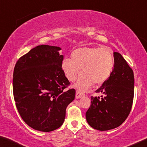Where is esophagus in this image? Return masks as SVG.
Returning <instances> with one entry per match:
<instances>
[{
	"instance_id": "1",
	"label": "esophagus",
	"mask_w": 147,
	"mask_h": 147,
	"mask_svg": "<svg viewBox=\"0 0 147 147\" xmlns=\"http://www.w3.org/2000/svg\"><path fill=\"white\" fill-rule=\"evenodd\" d=\"M84 96V94H83L82 92H81L80 90H77L76 91V98H80L83 97V96Z\"/></svg>"
}]
</instances>
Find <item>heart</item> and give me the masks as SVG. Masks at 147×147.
Masks as SVG:
<instances>
[{
    "label": "heart",
    "instance_id": "obj_1",
    "mask_svg": "<svg viewBox=\"0 0 147 147\" xmlns=\"http://www.w3.org/2000/svg\"><path fill=\"white\" fill-rule=\"evenodd\" d=\"M114 68V57L108 47L78 48L72 52L71 59H65L62 69L70 81L81 74L76 84L84 91L95 84H102L108 79ZM81 70H80V69Z\"/></svg>",
    "mask_w": 147,
    "mask_h": 147
}]
</instances>
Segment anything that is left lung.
<instances>
[{
    "label": "left lung",
    "instance_id": "obj_1",
    "mask_svg": "<svg viewBox=\"0 0 147 147\" xmlns=\"http://www.w3.org/2000/svg\"><path fill=\"white\" fill-rule=\"evenodd\" d=\"M114 68L111 76L96 93L100 97H91L86 113V121L92 127L108 131L117 127L129 114L134 97V74L119 53H113Z\"/></svg>",
    "mask_w": 147,
    "mask_h": 147
}]
</instances>
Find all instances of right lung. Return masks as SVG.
I'll list each match as a JSON object with an SVG mask.
<instances>
[{
    "instance_id": "right-lung-1",
    "label": "right lung",
    "mask_w": 147,
    "mask_h": 147,
    "mask_svg": "<svg viewBox=\"0 0 147 147\" xmlns=\"http://www.w3.org/2000/svg\"><path fill=\"white\" fill-rule=\"evenodd\" d=\"M56 46L38 45L22 56L13 73V94L18 111L34 129L49 132L65 121L66 108L75 97L62 69L63 55Z\"/></svg>"
}]
</instances>
